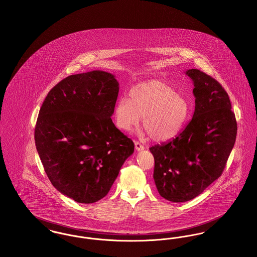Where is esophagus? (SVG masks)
Here are the masks:
<instances>
[{
	"label": "esophagus",
	"instance_id": "esophagus-1",
	"mask_svg": "<svg viewBox=\"0 0 257 257\" xmlns=\"http://www.w3.org/2000/svg\"><path fill=\"white\" fill-rule=\"evenodd\" d=\"M135 148H136V150H138V151H142V150L145 149V147H144L141 143L135 142Z\"/></svg>",
	"mask_w": 257,
	"mask_h": 257
}]
</instances>
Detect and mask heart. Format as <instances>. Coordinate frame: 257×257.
Segmentation results:
<instances>
[{"instance_id": "1", "label": "heart", "mask_w": 257, "mask_h": 257, "mask_svg": "<svg viewBox=\"0 0 257 257\" xmlns=\"http://www.w3.org/2000/svg\"><path fill=\"white\" fill-rule=\"evenodd\" d=\"M130 100L120 98L114 108V121L131 131L143 117V126L153 141L165 142L183 129L191 115L189 101L173 86L157 80L135 86Z\"/></svg>"}]
</instances>
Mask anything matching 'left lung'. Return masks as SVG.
I'll return each instance as SVG.
<instances>
[{
  "mask_svg": "<svg viewBox=\"0 0 257 257\" xmlns=\"http://www.w3.org/2000/svg\"><path fill=\"white\" fill-rule=\"evenodd\" d=\"M186 75L195 86L193 118L175 139L149 148L160 196L172 202L195 198L220 177L237 135L231 103L220 83L198 69Z\"/></svg>",
  "mask_w": 257,
  "mask_h": 257,
  "instance_id": "1",
  "label": "left lung"
}]
</instances>
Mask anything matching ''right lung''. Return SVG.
Here are the masks:
<instances>
[{
  "instance_id": "add662e5",
  "label": "right lung",
  "mask_w": 257,
  "mask_h": 257,
  "mask_svg": "<svg viewBox=\"0 0 257 257\" xmlns=\"http://www.w3.org/2000/svg\"><path fill=\"white\" fill-rule=\"evenodd\" d=\"M112 74L93 70L66 77L45 98L35 141L52 185L79 203L106 196L134 143L110 116L118 96Z\"/></svg>"
}]
</instances>
